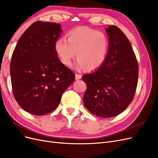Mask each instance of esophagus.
<instances>
[{
    "label": "esophagus",
    "instance_id": "obj_1",
    "mask_svg": "<svg viewBox=\"0 0 158 158\" xmlns=\"http://www.w3.org/2000/svg\"><path fill=\"white\" fill-rule=\"evenodd\" d=\"M81 78H82V75L79 74H78V73H76V74H75V78H76V80L81 79Z\"/></svg>",
    "mask_w": 158,
    "mask_h": 158
}]
</instances>
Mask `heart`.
Instances as JSON below:
<instances>
[{
	"instance_id": "1",
	"label": "heart",
	"mask_w": 158,
	"mask_h": 158,
	"mask_svg": "<svg viewBox=\"0 0 158 158\" xmlns=\"http://www.w3.org/2000/svg\"><path fill=\"white\" fill-rule=\"evenodd\" d=\"M55 44V50L61 63L70 66L76 52L77 67L92 71L99 69L106 59L109 40L106 35L87 27L69 31Z\"/></svg>"
}]
</instances>
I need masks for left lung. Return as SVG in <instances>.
<instances>
[{
  "instance_id": "1",
  "label": "left lung",
  "mask_w": 158,
  "mask_h": 158,
  "mask_svg": "<svg viewBox=\"0 0 158 158\" xmlns=\"http://www.w3.org/2000/svg\"><path fill=\"white\" fill-rule=\"evenodd\" d=\"M109 47L106 59L100 67L82 76L87 89L85 107L92 114L112 117L127 108L135 96L138 78V64L131 42L119 28L106 29Z\"/></svg>"
}]
</instances>
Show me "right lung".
<instances>
[{"instance_id":"add662e5","label":"right lung","mask_w":158,"mask_h":158,"mask_svg":"<svg viewBox=\"0 0 158 158\" xmlns=\"http://www.w3.org/2000/svg\"><path fill=\"white\" fill-rule=\"evenodd\" d=\"M62 31L58 23L37 21L21 35L13 51L10 76L14 97L23 109L35 115L54 111L75 79L55 50Z\"/></svg>"}]
</instances>
